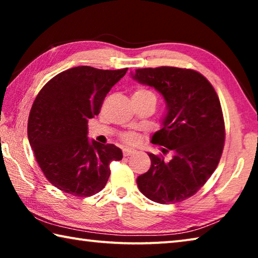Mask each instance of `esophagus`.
Listing matches in <instances>:
<instances>
[{
  "instance_id": "esophagus-1",
  "label": "esophagus",
  "mask_w": 258,
  "mask_h": 258,
  "mask_svg": "<svg viewBox=\"0 0 258 258\" xmlns=\"http://www.w3.org/2000/svg\"><path fill=\"white\" fill-rule=\"evenodd\" d=\"M134 152H135V150L131 149V148H124V149H123V155H124L125 157L131 156V155H133Z\"/></svg>"
}]
</instances>
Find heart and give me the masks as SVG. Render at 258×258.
<instances>
[{
  "instance_id": "b5f03b06",
  "label": "heart",
  "mask_w": 258,
  "mask_h": 258,
  "mask_svg": "<svg viewBox=\"0 0 258 258\" xmlns=\"http://www.w3.org/2000/svg\"><path fill=\"white\" fill-rule=\"evenodd\" d=\"M133 95H151V97H155L154 93L150 92V91L147 89H138L133 93ZM121 139H123L124 141L127 143H135L138 141L139 138H138V134H135L133 132H127V133H125L123 137H121Z\"/></svg>"
}]
</instances>
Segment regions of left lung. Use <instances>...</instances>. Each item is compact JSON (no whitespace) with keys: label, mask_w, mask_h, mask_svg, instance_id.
Returning a JSON list of instances; mask_svg holds the SVG:
<instances>
[{"label":"left lung","mask_w":258,"mask_h":258,"mask_svg":"<svg viewBox=\"0 0 258 258\" xmlns=\"http://www.w3.org/2000/svg\"><path fill=\"white\" fill-rule=\"evenodd\" d=\"M132 76L164 97L167 111L151 142L173 154L165 161L148 152L151 166L138 177V186L152 202L180 203L194 196L220 163L225 140L220 99L207 78L192 69L142 68Z\"/></svg>","instance_id":"8db88e82"}]
</instances>
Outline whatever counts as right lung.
Returning a JSON list of instances; mask_svg holds the SVG:
<instances>
[{"mask_svg":"<svg viewBox=\"0 0 258 258\" xmlns=\"http://www.w3.org/2000/svg\"><path fill=\"white\" fill-rule=\"evenodd\" d=\"M126 72L74 67L38 92L29 112V145L47 181L59 190L77 197L98 194L110 175L109 165L123 158L116 146L90 141L87 121L99 115L107 93Z\"/></svg>","mask_w":258,"mask_h":258,"instance_id":"1","label":"right lung"}]
</instances>
